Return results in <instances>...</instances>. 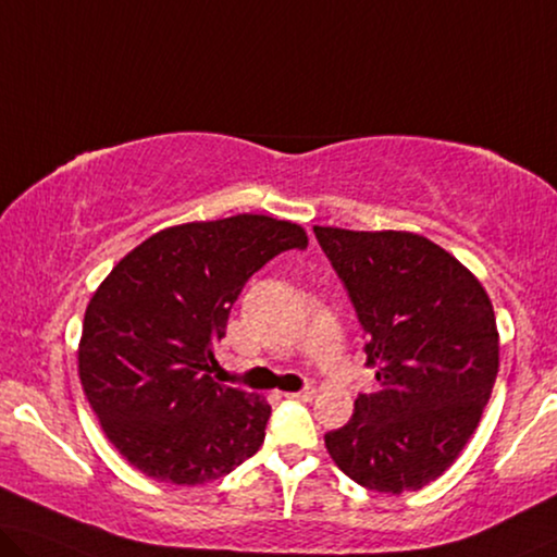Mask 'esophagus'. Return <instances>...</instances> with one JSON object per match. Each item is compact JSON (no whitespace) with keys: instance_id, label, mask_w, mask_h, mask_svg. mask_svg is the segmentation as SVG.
<instances>
[{"instance_id":"esophagus-1","label":"esophagus","mask_w":557,"mask_h":557,"mask_svg":"<svg viewBox=\"0 0 557 557\" xmlns=\"http://www.w3.org/2000/svg\"><path fill=\"white\" fill-rule=\"evenodd\" d=\"M289 400H297V403H310L314 397V389H302V393H287Z\"/></svg>"}]
</instances>
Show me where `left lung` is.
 Here are the masks:
<instances>
[{"label": "left lung", "mask_w": 557, "mask_h": 557, "mask_svg": "<svg viewBox=\"0 0 557 557\" xmlns=\"http://www.w3.org/2000/svg\"><path fill=\"white\" fill-rule=\"evenodd\" d=\"M314 235L350 293L380 383L325 435L330 458L368 491H420L458 460L491 400L500 364L491 295L414 232L314 225Z\"/></svg>", "instance_id": "left-lung-1"}]
</instances>
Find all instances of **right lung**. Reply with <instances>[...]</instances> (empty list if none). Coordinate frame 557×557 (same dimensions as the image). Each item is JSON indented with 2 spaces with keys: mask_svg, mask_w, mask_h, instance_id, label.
Instances as JSON below:
<instances>
[{
  "mask_svg": "<svg viewBox=\"0 0 557 557\" xmlns=\"http://www.w3.org/2000/svg\"><path fill=\"white\" fill-rule=\"evenodd\" d=\"M307 232L270 214L185 222L114 264L87 305L77 370L110 443L132 468L205 485L260 450L270 405L214 383V345L245 282Z\"/></svg>",
  "mask_w": 557,
  "mask_h": 557,
  "instance_id": "add662e5",
  "label": "right lung"
}]
</instances>
